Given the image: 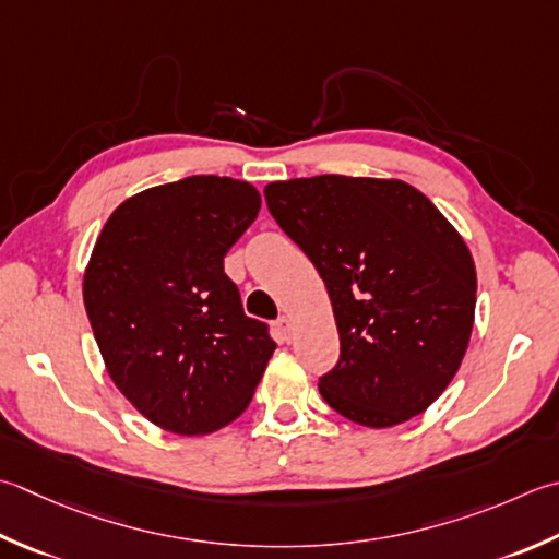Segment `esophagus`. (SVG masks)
<instances>
[{
    "label": "esophagus",
    "instance_id": "esophagus-1",
    "mask_svg": "<svg viewBox=\"0 0 559 559\" xmlns=\"http://www.w3.org/2000/svg\"><path fill=\"white\" fill-rule=\"evenodd\" d=\"M278 326H281V332H283V336L286 338H290V330H293V324H290V317H286L283 314L281 320H278Z\"/></svg>",
    "mask_w": 559,
    "mask_h": 559
}]
</instances>
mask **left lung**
I'll return each mask as SVG.
<instances>
[{"label": "left lung", "instance_id": "8db88e82", "mask_svg": "<svg viewBox=\"0 0 559 559\" xmlns=\"http://www.w3.org/2000/svg\"><path fill=\"white\" fill-rule=\"evenodd\" d=\"M264 193L330 293L342 354L320 378L324 402L368 429L429 409L475 324L477 271L461 233L400 179L322 174Z\"/></svg>", "mask_w": 559, "mask_h": 559}]
</instances>
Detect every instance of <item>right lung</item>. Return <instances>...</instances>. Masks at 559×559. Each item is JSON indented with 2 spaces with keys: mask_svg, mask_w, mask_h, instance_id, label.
<instances>
[{
  "mask_svg": "<svg viewBox=\"0 0 559 559\" xmlns=\"http://www.w3.org/2000/svg\"><path fill=\"white\" fill-rule=\"evenodd\" d=\"M261 195L229 177H189L130 195L84 271V308L123 397L159 429L205 436L242 414L276 344L249 320L223 259Z\"/></svg>",
  "mask_w": 559,
  "mask_h": 559,
  "instance_id": "add662e5",
  "label": "right lung"
}]
</instances>
